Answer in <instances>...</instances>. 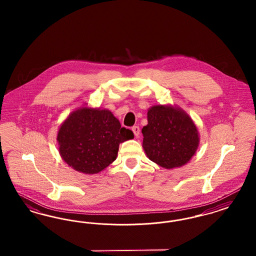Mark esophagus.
I'll return each mask as SVG.
<instances>
[{
    "instance_id": "34e87169",
    "label": "esophagus",
    "mask_w": 256,
    "mask_h": 256,
    "mask_svg": "<svg viewBox=\"0 0 256 256\" xmlns=\"http://www.w3.org/2000/svg\"><path fill=\"white\" fill-rule=\"evenodd\" d=\"M132 132H134V135L136 136V137H138L139 135H140V128H139V126H132Z\"/></svg>"
}]
</instances>
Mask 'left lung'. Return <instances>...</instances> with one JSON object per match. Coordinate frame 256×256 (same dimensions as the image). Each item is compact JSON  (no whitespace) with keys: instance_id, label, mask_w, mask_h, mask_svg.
Here are the masks:
<instances>
[{"instance_id":"left-lung-1","label":"left lung","mask_w":256,"mask_h":256,"mask_svg":"<svg viewBox=\"0 0 256 256\" xmlns=\"http://www.w3.org/2000/svg\"><path fill=\"white\" fill-rule=\"evenodd\" d=\"M146 156L165 169L185 165L196 152L200 136L195 124L182 108L154 106L142 128Z\"/></svg>"}]
</instances>
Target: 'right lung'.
Instances as JSON below:
<instances>
[{"label": "right lung", "instance_id": "add662e5", "mask_svg": "<svg viewBox=\"0 0 256 256\" xmlns=\"http://www.w3.org/2000/svg\"><path fill=\"white\" fill-rule=\"evenodd\" d=\"M134 137L110 110L82 108L61 124L56 140L61 158L70 167L93 174L117 158L119 145Z\"/></svg>", "mask_w": 256, "mask_h": 256}]
</instances>
